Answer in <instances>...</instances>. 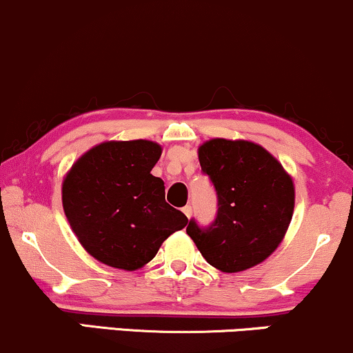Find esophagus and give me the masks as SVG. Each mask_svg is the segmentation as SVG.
<instances>
[{
  "instance_id": "obj_1",
  "label": "esophagus",
  "mask_w": 353,
  "mask_h": 353,
  "mask_svg": "<svg viewBox=\"0 0 353 353\" xmlns=\"http://www.w3.org/2000/svg\"><path fill=\"white\" fill-rule=\"evenodd\" d=\"M183 213L186 214V218H192V214H193V208L190 205H186L185 208H183Z\"/></svg>"
}]
</instances>
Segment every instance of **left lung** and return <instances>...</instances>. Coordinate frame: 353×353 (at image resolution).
Returning <instances> with one entry per match:
<instances>
[{
	"mask_svg": "<svg viewBox=\"0 0 353 353\" xmlns=\"http://www.w3.org/2000/svg\"><path fill=\"white\" fill-rule=\"evenodd\" d=\"M198 159L216 190L218 213L208 228L190 219L186 233L223 272L263 263L292 219V178L266 148L248 140L211 139L198 148Z\"/></svg>",
	"mask_w": 353,
	"mask_h": 353,
	"instance_id": "left-lung-1",
	"label": "left lung"
}]
</instances>
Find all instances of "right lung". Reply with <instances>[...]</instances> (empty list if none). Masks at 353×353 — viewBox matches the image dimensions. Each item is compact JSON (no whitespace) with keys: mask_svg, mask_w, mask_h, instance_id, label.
Instances as JSON below:
<instances>
[{"mask_svg":"<svg viewBox=\"0 0 353 353\" xmlns=\"http://www.w3.org/2000/svg\"><path fill=\"white\" fill-rule=\"evenodd\" d=\"M161 147L150 140L103 142L79 159L62 181V206L84 250L107 266L135 271L188 218L165 201L152 175Z\"/></svg>","mask_w":353,"mask_h":353,"instance_id":"1","label":"right lung"}]
</instances>
